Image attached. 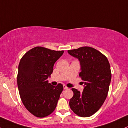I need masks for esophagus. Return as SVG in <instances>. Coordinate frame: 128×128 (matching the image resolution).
I'll list each match as a JSON object with an SVG mask.
<instances>
[{
	"instance_id": "34e87169",
	"label": "esophagus",
	"mask_w": 128,
	"mask_h": 128,
	"mask_svg": "<svg viewBox=\"0 0 128 128\" xmlns=\"http://www.w3.org/2000/svg\"><path fill=\"white\" fill-rule=\"evenodd\" d=\"M63 88H64V89H68V88H67V87L66 85L63 86Z\"/></svg>"
}]
</instances>
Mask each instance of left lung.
I'll list each match as a JSON object with an SVG mask.
<instances>
[{
    "instance_id": "8db88e82",
    "label": "left lung",
    "mask_w": 128,
    "mask_h": 128,
    "mask_svg": "<svg viewBox=\"0 0 128 128\" xmlns=\"http://www.w3.org/2000/svg\"><path fill=\"white\" fill-rule=\"evenodd\" d=\"M67 52L80 61L79 76L84 84L81 93L72 89L74 96L70 100V108L77 116L88 117L99 110L107 97L111 80L110 64L107 58L92 47H82Z\"/></svg>"
}]
</instances>
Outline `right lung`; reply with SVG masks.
Segmentation results:
<instances>
[{
    "instance_id": "obj_1",
    "label": "right lung",
    "mask_w": 128,
    "mask_h": 128,
    "mask_svg": "<svg viewBox=\"0 0 128 128\" xmlns=\"http://www.w3.org/2000/svg\"><path fill=\"white\" fill-rule=\"evenodd\" d=\"M63 53V50L36 47L25 53L19 62L17 82L21 100L26 109L37 117L49 116L56 107L63 86L60 83L52 86L47 78Z\"/></svg>"
}]
</instances>
